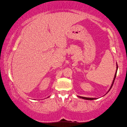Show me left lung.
I'll use <instances>...</instances> for the list:
<instances>
[{"label": "left lung", "instance_id": "8db88e82", "mask_svg": "<svg viewBox=\"0 0 127 127\" xmlns=\"http://www.w3.org/2000/svg\"><path fill=\"white\" fill-rule=\"evenodd\" d=\"M118 68V65H117V70H116V72H115V76H114V80H113V84H112V85H111V87H110V90L111 89V87H112L113 85V83H114V80H115V78H116V76H117V73ZM110 90H109V91H110ZM78 97H80V98H83V99H85V100H95V99H96V98H89V97H82V96H78Z\"/></svg>", "mask_w": 127, "mask_h": 127}]
</instances>
